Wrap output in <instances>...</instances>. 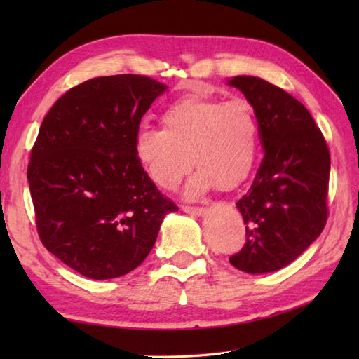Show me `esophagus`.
<instances>
[{
	"label": "esophagus",
	"mask_w": 359,
	"mask_h": 359,
	"mask_svg": "<svg viewBox=\"0 0 359 359\" xmlns=\"http://www.w3.org/2000/svg\"><path fill=\"white\" fill-rule=\"evenodd\" d=\"M182 211L191 216H203L205 208L203 207H188V205H182Z\"/></svg>",
	"instance_id": "1"
}]
</instances>
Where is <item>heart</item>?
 Wrapping results in <instances>:
<instances>
[{
	"mask_svg": "<svg viewBox=\"0 0 359 359\" xmlns=\"http://www.w3.org/2000/svg\"><path fill=\"white\" fill-rule=\"evenodd\" d=\"M261 133L253 108L243 100L185 97L162 114V128L143 123L134 151L152 184L172 191L188 171L184 194L199 199L211 188L233 189L245 182L259 154Z\"/></svg>",
	"mask_w": 359,
	"mask_h": 359,
	"instance_id": "obj_1",
	"label": "heart"
}]
</instances>
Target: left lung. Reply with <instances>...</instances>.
Here are the masks:
<instances>
[{
    "label": "left lung",
    "instance_id": "1",
    "mask_svg": "<svg viewBox=\"0 0 359 359\" xmlns=\"http://www.w3.org/2000/svg\"><path fill=\"white\" fill-rule=\"evenodd\" d=\"M226 85L253 106L265 151L253 184L236 203L247 242L230 262L250 274L278 271L324 230L330 152L310 112L284 89L253 75Z\"/></svg>",
    "mask_w": 359,
    "mask_h": 359
}]
</instances>
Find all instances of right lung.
I'll list each match as a JSON object with an SVG mask.
<instances>
[{"instance_id":"add662e5","label":"right lung","mask_w":359,"mask_h":359,"mask_svg":"<svg viewBox=\"0 0 359 359\" xmlns=\"http://www.w3.org/2000/svg\"><path fill=\"white\" fill-rule=\"evenodd\" d=\"M168 86L144 75L88 80L44 117L27 180L43 245L89 279H112L149 255L177 211L134 151L143 114Z\"/></svg>"}]
</instances>
